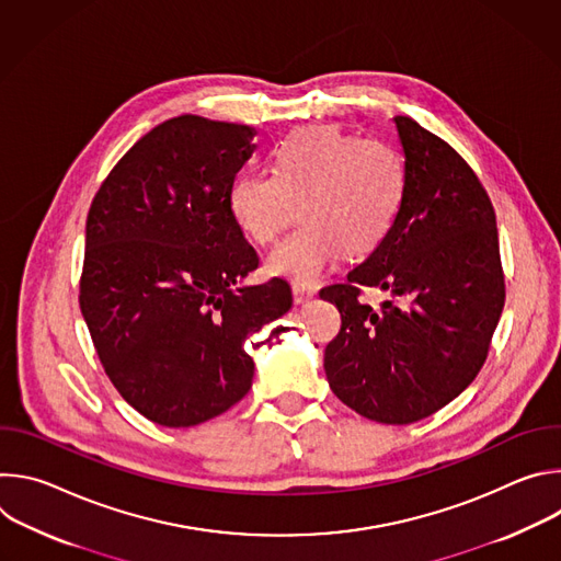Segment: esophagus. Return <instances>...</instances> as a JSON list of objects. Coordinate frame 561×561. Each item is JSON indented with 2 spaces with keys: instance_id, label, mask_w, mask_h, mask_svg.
I'll return each mask as SVG.
<instances>
[{
  "instance_id": "obj_1",
  "label": "esophagus",
  "mask_w": 561,
  "mask_h": 561,
  "mask_svg": "<svg viewBox=\"0 0 561 561\" xmlns=\"http://www.w3.org/2000/svg\"><path fill=\"white\" fill-rule=\"evenodd\" d=\"M314 297V288L304 286V284H293V299L295 304H306Z\"/></svg>"
}]
</instances>
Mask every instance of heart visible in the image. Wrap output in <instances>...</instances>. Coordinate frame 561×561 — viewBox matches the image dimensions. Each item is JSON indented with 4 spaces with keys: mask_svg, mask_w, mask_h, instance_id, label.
Segmentation results:
<instances>
[{
    "mask_svg": "<svg viewBox=\"0 0 561 561\" xmlns=\"http://www.w3.org/2000/svg\"><path fill=\"white\" fill-rule=\"evenodd\" d=\"M273 173H239L228 188L237 228L273 244L295 217L301 226L271 253L266 271L314 286L335 264L370 255L399 219L409 193L407 159L390 141L337 126H304L271 150Z\"/></svg>",
    "mask_w": 561,
    "mask_h": 561,
    "instance_id": "b5f03b06",
    "label": "heart"
}]
</instances>
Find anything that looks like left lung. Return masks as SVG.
<instances>
[{
  "mask_svg": "<svg viewBox=\"0 0 561 561\" xmlns=\"http://www.w3.org/2000/svg\"><path fill=\"white\" fill-rule=\"evenodd\" d=\"M409 193L377 251L322 299L342 329L324 370L342 402L381 424H413L439 409L484 366L506 299L495 210L463 157L415 119L397 115ZM362 287L399 296L379 309Z\"/></svg>",
  "mask_w": 561,
  "mask_h": 561,
  "instance_id": "left-lung-1",
  "label": "left lung"
}]
</instances>
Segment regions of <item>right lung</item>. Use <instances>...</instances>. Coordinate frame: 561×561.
Masks as SVG:
<instances>
[{
	"label": "right lung",
	"instance_id": "right-lung-1",
	"mask_svg": "<svg viewBox=\"0 0 561 561\" xmlns=\"http://www.w3.org/2000/svg\"><path fill=\"white\" fill-rule=\"evenodd\" d=\"M253 126L180 115L146 133L93 197L79 308L100 362L146 420L188 428L242 399L251 333L288 312L275 277L239 286L260 257L228 210Z\"/></svg>",
	"mask_w": 561,
	"mask_h": 561
}]
</instances>
